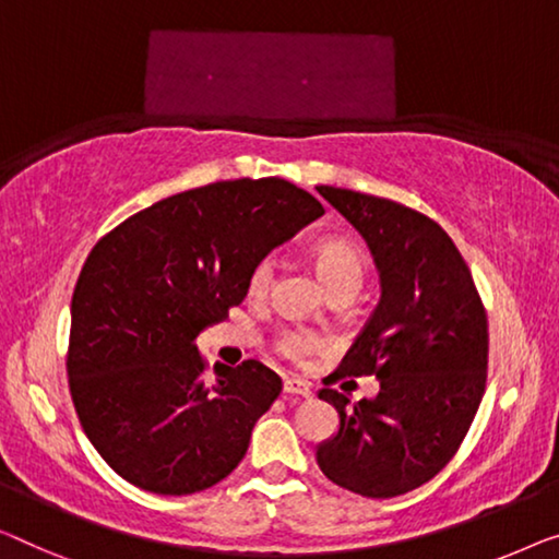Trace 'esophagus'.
Returning <instances> with one entry per match:
<instances>
[{
    "label": "esophagus",
    "mask_w": 559,
    "mask_h": 559,
    "mask_svg": "<svg viewBox=\"0 0 559 559\" xmlns=\"http://www.w3.org/2000/svg\"><path fill=\"white\" fill-rule=\"evenodd\" d=\"M283 394L308 399V396H311V386H308L304 379H286V381H283Z\"/></svg>",
    "instance_id": "obj_1"
}]
</instances>
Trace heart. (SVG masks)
<instances>
[{
	"label": "heart",
	"mask_w": 559,
	"mask_h": 559,
	"mask_svg": "<svg viewBox=\"0 0 559 559\" xmlns=\"http://www.w3.org/2000/svg\"><path fill=\"white\" fill-rule=\"evenodd\" d=\"M313 265L326 290L331 286H338V283H354V286H361L364 261L359 251H356L352 243H346V240H323V243L316 246ZM271 276H273L271 258L258 261L251 271V278H248V288H251V294L263 296L271 286ZM276 346L283 356H288V359H301L306 354L321 352V348L326 346V341L316 336V333L283 331L276 341Z\"/></svg>",
	"instance_id": "heart-1"
}]
</instances>
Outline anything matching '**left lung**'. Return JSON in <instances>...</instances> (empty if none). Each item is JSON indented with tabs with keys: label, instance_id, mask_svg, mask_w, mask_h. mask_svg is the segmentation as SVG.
I'll return each instance as SVG.
<instances>
[{
	"label": "left lung",
	"instance_id": "obj_1",
	"mask_svg": "<svg viewBox=\"0 0 559 559\" xmlns=\"http://www.w3.org/2000/svg\"><path fill=\"white\" fill-rule=\"evenodd\" d=\"M361 233L381 298L329 379L377 377L379 394L352 404L336 389L338 435L316 462L333 485L361 497L412 492L444 469L472 427L487 384V313L444 228L394 200L321 186Z\"/></svg>",
	"mask_w": 559,
	"mask_h": 559
}]
</instances>
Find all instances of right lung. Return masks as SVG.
<instances>
[{
  "mask_svg": "<svg viewBox=\"0 0 559 559\" xmlns=\"http://www.w3.org/2000/svg\"><path fill=\"white\" fill-rule=\"evenodd\" d=\"M323 215L283 178H240L145 207L97 240L72 294L67 377L99 456L145 492H203L236 469L281 394L261 361L215 364L198 333L248 294L258 261Z\"/></svg>",
  "mask_w": 559,
  "mask_h": 559,
  "instance_id": "right-lung-1",
  "label": "right lung"
}]
</instances>
